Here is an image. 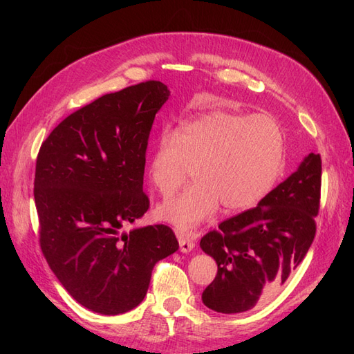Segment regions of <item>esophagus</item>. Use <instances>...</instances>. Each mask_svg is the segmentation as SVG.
Listing matches in <instances>:
<instances>
[{"mask_svg":"<svg viewBox=\"0 0 354 354\" xmlns=\"http://www.w3.org/2000/svg\"><path fill=\"white\" fill-rule=\"evenodd\" d=\"M178 243H180V251L181 252H189L195 248V242L192 238L185 236V234H180L178 236Z\"/></svg>","mask_w":354,"mask_h":354,"instance_id":"obj_1","label":"esophagus"}]
</instances>
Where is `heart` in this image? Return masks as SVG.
<instances>
[{"label":"heart","mask_w":354,"mask_h":354,"mask_svg":"<svg viewBox=\"0 0 354 354\" xmlns=\"http://www.w3.org/2000/svg\"><path fill=\"white\" fill-rule=\"evenodd\" d=\"M285 167L282 128L267 115L214 111L181 125L158 142L149 165L152 185L168 198L192 169L196 183L158 208L160 218L183 233L226 211L255 207Z\"/></svg>","instance_id":"heart-1"}]
</instances>
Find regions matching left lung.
Wrapping results in <instances>:
<instances>
[{"mask_svg":"<svg viewBox=\"0 0 354 354\" xmlns=\"http://www.w3.org/2000/svg\"><path fill=\"white\" fill-rule=\"evenodd\" d=\"M320 186L322 158L310 153L255 208L203 234L201 248L217 263L203 304L218 313H243L277 292L313 243Z\"/></svg>","mask_w":354,"mask_h":354,"instance_id":"8db88e82","label":"left lung"}]
</instances>
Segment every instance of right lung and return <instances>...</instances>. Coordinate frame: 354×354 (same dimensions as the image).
I'll return each instance as SVG.
<instances>
[{"mask_svg":"<svg viewBox=\"0 0 354 354\" xmlns=\"http://www.w3.org/2000/svg\"><path fill=\"white\" fill-rule=\"evenodd\" d=\"M168 95L153 80L104 94L66 116L39 147L34 198L41 251L91 312L113 316L140 304L155 264L178 250L165 224L121 233L149 209L146 151Z\"/></svg>","mask_w":354,"mask_h":354,"instance_id":"add662e5","label":"right lung"}]
</instances>
